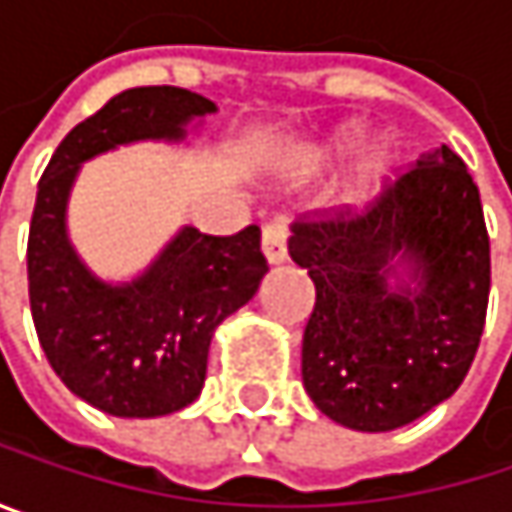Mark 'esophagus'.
I'll return each instance as SVG.
<instances>
[{
	"label": "esophagus",
	"instance_id": "obj_1",
	"mask_svg": "<svg viewBox=\"0 0 512 512\" xmlns=\"http://www.w3.org/2000/svg\"><path fill=\"white\" fill-rule=\"evenodd\" d=\"M263 257L272 266L287 260V225H284V219H272L263 228Z\"/></svg>",
	"mask_w": 512,
	"mask_h": 512
}]
</instances>
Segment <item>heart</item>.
Masks as SVG:
<instances>
[{"instance_id": "heart-1", "label": "heart", "mask_w": 512, "mask_h": 512, "mask_svg": "<svg viewBox=\"0 0 512 512\" xmlns=\"http://www.w3.org/2000/svg\"><path fill=\"white\" fill-rule=\"evenodd\" d=\"M361 139H364V133H361L358 124H341V127H335L326 139H320L317 145H311L305 154L299 156L296 171H320V168L332 165L335 159H341V156H347L350 151H356L358 145H361ZM391 165H394L391 148H385V145L376 148V154L370 156L367 165H364L361 192H358V195H370V192L391 174Z\"/></svg>"}]
</instances>
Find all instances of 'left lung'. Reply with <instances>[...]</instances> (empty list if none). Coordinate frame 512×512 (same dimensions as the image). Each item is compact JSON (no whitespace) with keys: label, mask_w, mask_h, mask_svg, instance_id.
Wrapping results in <instances>:
<instances>
[{"label":"left lung","mask_w":512,"mask_h":512,"mask_svg":"<svg viewBox=\"0 0 512 512\" xmlns=\"http://www.w3.org/2000/svg\"><path fill=\"white\" fill-rule=\"evenodd\" d=\"M287 249L317 293L302 382L326 418L388 433L460 388L486 320L489 237L448 145L421 154L364 216L293 225Z\"/></svg>","instance_id":"1"}]
</instances>
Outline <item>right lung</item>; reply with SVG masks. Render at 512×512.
Here are the masks:
<instances>
[{"label": "right lung", "instance_id": "obj_1", "mask_svg": "<svg viewBox=\"0 0 512 512\" xmlns=\"http://www.w3.org/2000/svg\"><path fill=\"white\" fill-rule=\"evenodd\" d=\"M216 103L174 85L127 88L76 124L38 183L29 228V302L58 379L115 418H159L198 400L216 329L269 272L260 228L207 237L183 225L130 281L100 278L67 231V201L88 159L121 145H183Z\"/></svg>", "mask_w": 512, "mask_h": 512}]
</instances>
